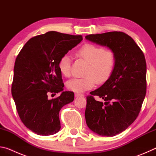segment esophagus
<instances>
[{"label": "esophagus", "instance_id": "34e87169", "mask_svg": "<svg viewBox=\"0 0 156 156\" xmlns=\"http://www.w3.org/2000/svg\"><path fill=\"white\" fill-rule=\"evenodd\" d=\"M84 96L83 94H79V93H76L75 94V97H76V98H78V97H83Z\"/></svg>", "mask_w": 156, "mask_h": 156}]
</instances>
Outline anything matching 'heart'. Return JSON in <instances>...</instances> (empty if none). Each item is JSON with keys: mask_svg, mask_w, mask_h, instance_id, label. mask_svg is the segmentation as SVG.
Here are the masks:
<instances>
[{"mask_svg": "<svg viewBox=\"0 0 156 156\" xmlns=\"http://www.w3.org/2000/svg\"><path fill=\"white\" fill-rule=\"evenodd\" d=\"M79 57L89 63L85 74L83 78H74L67 83L69 90L82 93L91 89L97 82L102 84L112 76L116 64V56L112 50L91 43L81 46L76 52ZM58 69L65 77L71 75L72 60L69 54L62 55L59 60Z\"/></svg>", "mask_w": 156, "mask_h": 156, "instance_id": "1", "label": "heart"}]
</instances>
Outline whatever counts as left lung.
<instances>
[{
    "label": "left lung",
    "mask_w": 156,
    "mask_h": 156,
    "mask_svg": "<svg viewBox=\"0 0 156 156\" xmlns=\"http://www.w3.org/2000/svg\"><path fill=\"white\" fill-rule=\"evenodd\" d=\"M87 40L115 53L116 64L109 78L87 97L85 120L102 136L120 133L136 119L146 95L147 65L143 52L131 37L120 31L86 36ZM97 95L105 103L94 99Z\"/></svg>",
    "instance_id": "8db88e82"
}]
</instances>
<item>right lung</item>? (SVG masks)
Masks as SVG:
<instances>
[{
	"label": "right lung",
	"instance_id": "right-lung-1",
	"mask_svg": "<svg viewBox=\"0 0 156 156\" xmlns=\"http://www.w3.org/2000/svg\"><path fill=\"white\" fill-rule=\"evenodd\" d=\"M83 40L57 31H48L30 39L16 59L12 95L18 115L25 126L40 136H51L60 129L59 112L74 99L63 91L59 60ZM60 93L56 99L49 93Z\"/></svg>",
	"mask_w": 156,
	"mask_h": 156
}]
</instances>
